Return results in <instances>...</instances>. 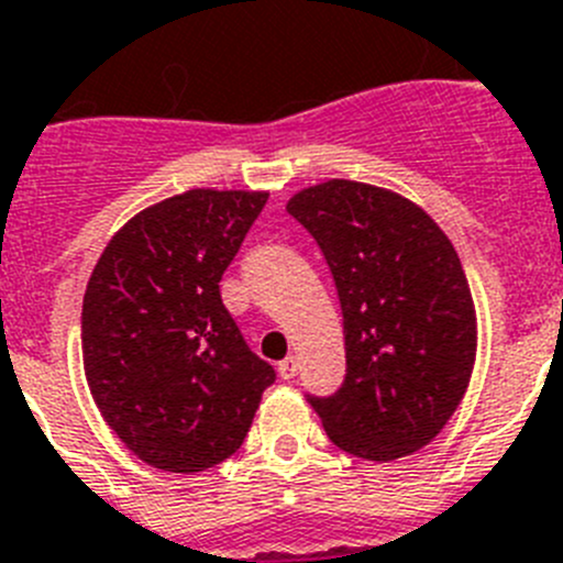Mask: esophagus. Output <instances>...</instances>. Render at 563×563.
<instances>
[{"label":"esophagus","mask_w":563,"mask_h":563,"mask_svg":"<svg viewBox=\"0 0 563 563\" xmlns=\"http://www.w3.org/2000/svg\"><path fill=\"white\" fill-rule=\"evenodd\" d=\"M278 375L285 377V380H292V377L298 375V357L290 355V357H285V361L278 363Z\"/></svg>","instance_id":"esophagus-1"}]
</instances>
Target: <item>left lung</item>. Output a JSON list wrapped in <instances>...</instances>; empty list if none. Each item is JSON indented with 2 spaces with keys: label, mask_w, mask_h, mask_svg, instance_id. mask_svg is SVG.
Here are the masks:
<instances>
[{
  "label": "left lung",
  "mask_w": 563,
  "mask_h": 563,
  "mask_svg": "<svg viewBox=\"0 0 563 563\" xmlns=\"http://www.w3.org/2000/svg\"><path fill=\"white\" fill-rule=\"evenodd\" d=\"M343 312L346 377L310 397L338 449L391 462L429 445L465 397L476 361V310L451 239L389 188L327 180L292 194Z\"/></svg>",
  "instance_id": "obj_1"
}]
</instances>
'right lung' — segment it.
Listing matches in <instances>:
<instances>
[{
  "instance_id": "right-lung-1",
  "label": "right lung",
  "mask_w": 563,
  "mask_h": 563,
  "mask_svg": "<svg viewBox=\"0 0 563 563\" xmlns=\"http://www.w3.org/2000/svg\"><path fill=\"white\" fill-rule=\"evenodd\" d=\"M265 202L267 191L217 188L154 202L109 239L89 276L84 375L109 429L146 465L172 474L220 465L276 380L220 296Z\"/></svg>"
}]
</instances>
